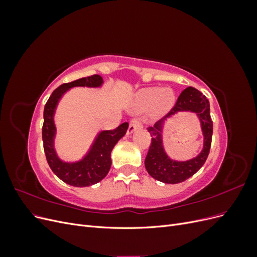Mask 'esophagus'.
Returning <instances> with one entry per match:
<instances>
[{"instance_id": "obj_1", "label": "esophagus", "mask_w": 257, "mask_h": 257, "mask_svg": "<svg viewBox=\"0 0 257 257\" xmlns=\"http://www.w3.org/2000/svg\"><path fill=\"white\" fill-rule=\"evenodd\" d=\"M143 125H142V122L139 119L137 118H134L132 119L131 122H130V126H128V130H127V134H132L133 132H135L137 128H141Z\"/></svg>"}]
</instances>
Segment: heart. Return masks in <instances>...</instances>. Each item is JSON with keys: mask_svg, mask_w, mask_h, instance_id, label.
I'll list each match as a JSON object with an SVG mask.
<instances>
[{"mask_svg": "<svg viewBox=\"0 0 257 257\" xmlns=\"http://www.w3.org/2000/svg\"><path fill=\"white\" fill-rule=\"evenodd\" d=\"M175 100L174 92L168 88H147L138 91L135 95L137 109H146L152 105L157 112L167 110Z\"/></svg>", "mask_w": 257, "mask_h": 257, "instance_id": "b5f03b06", "label": "heart"}]
</instances>
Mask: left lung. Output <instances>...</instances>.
<instances>
[{"instance_id": "obj_1", "label": "left lung", "mask_w": 257, "mask_h": 257, "mask_svg": "<svg viewBox=\"0 0 257 257\" xmlns=\"http://www.w3.org/2000/svg\"><path fill=\"white\" fill-rule=\"evenodd\" d=\"M183 110H190L197 113L205 137L204 149L193 160L186 162L173 161L167 157L164 149H163V121L161 120L155 123L153 126L147 127L151 135V144L145 160V166L149 175L161 182L176 184L185 181L186 179L196 174L200 167L205 164L210 152L213 133V122L211 116H210V104L208 98L197 89L188 87L181 92L176 104L166 116Z\"/></svg>"}]
</instances>
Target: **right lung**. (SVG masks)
Instances as JSON below:
<instances>
[{"instance_id": "obj_1", "label": "right lung", "mask_w": 257, "mask_h": 257, "mask_svg": "<svg viewBox=\"0 0 257 257\" xmlns=\"http://www.w3.org/2000/svg\"><path fill=\"white\" fill-rule=\"evenodd\" d=\"M103 78L99 75L77 79L75 81L61 84L52 92L44 108V123L42 136L46 159L52 172L62 181L73 186H90L104 179L111 166L110 153L114 145L125 135L128 123L124 122L118 127L99 133L93 144L90 152L83 160L77 163L62 162L53 149V137L56 134V126L53 123V113L61 96L72 87H99Z\"/></svg>"}]
</instances>
